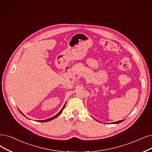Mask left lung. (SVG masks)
Masks as SVG:
<instances>
[{"label": "left lung", "instance_id": "8db88e82", "mask_svg": "<svg viewBox=\"0 0 152 152\" xmlns=\"http://www.w3.org/2000/svg\"><path fill=\"white\" fill-rule=\"evenodd\" d=\"M124 121V120H122V121H117V122H113V124H119V123L123 122Z\"/></svg>", "mask_w": 152, "mask_h": 152}]
</instances>
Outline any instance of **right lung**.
Wrapping results in <instances>:
<instances>
[{
    "mask_svg": "<svg viewBox=\"0 0 152 152\" xmlns=\"http://www.w3.org/2000/svg\"><path fill=\"white\" fill-rule=\"evenodd\" d=\"M65 105H66V103H65V104L64 105V106L63 107V108L61 109V110L59 112V113L56 115H55L54 117H51V118H48V119H46V120H43V121H38V122H48V121H51V120H53V119H54V118H55L56 117H57L58 115H60V114L62 113V111H63V110L64 109V108L65 107ZM19 111H20V113L23 116H25V115L22 113V112L19 110Z\"/></svg>",
    "mask_w": 152,
    "mask_h": 152,
    "instance_id": "1",
    "label": "right lung"
}]
</instances>
